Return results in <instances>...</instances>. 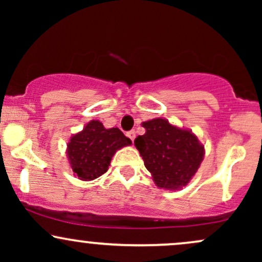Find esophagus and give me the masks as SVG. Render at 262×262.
<instances>
[{"instance_id": "34e87169", "label": "esophagus", "mask_w": 262, "mask_h": 262, "mask_svg": "<svg viewBox=\"0 0 262 262\" xmlns=\"http://www.w3.org/2000/svg\"><path fill=\"white\" fill-rule=\"evenodd\" d=\"M127 137H128L129 139H130L132 141H133V140L135 139V132H134V130H130V132H128V133H127Z\"/></svg>"}]
</instances>
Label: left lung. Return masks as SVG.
Listing matches in <instances>:
<instances>
[{"label": "left lung", "mask_w": 262, "mask_h": 262, "mask_svg": "<svg viewBox=\"0 0 262 262\" xmlns=\"http://www.w3.org/2000/svg\"><path fill=\"white\" fill-rule=\"evenodd\" d=\"M145 134L134 140L144 165L160 188H182L197 172L204 146L187 129L170 124L164 118L143 122Z\"/></svg>", "instance_id": "obj_1"}]
</instances>
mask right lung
<instances>
[{
  "mask_svg": "<svg viewBox=\"0 0 262 262\" xmlns=\"http://www.w3.org/2000/svg\"><path fill=\"white\" fill-rule=\"evenodd\" d=\"M130 144L118 128L106 129L100 121H91L70 138L66 154L75 175L91 181L106 172L117 150Z\"/></svg>",
  "mask_w": 262,
  "mask_h": 262,
  "instance_id": "add662e5",
  "label": "right lung"
}]
</instances>
